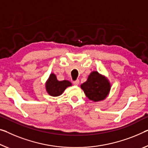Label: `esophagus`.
Wrapping results in <instances>:
<instances>
[{"label": "esophagus", "instance_id": "obj_1", "mask_svg": "<svg viewBox=\"0 0 148 148\" xmlns=\"http://www.w3.org/2000/svg\"><path fill=\"white\" fill-rule=\"evenodd\" d=\"M73 83L74 85H76V86L79 85V79H77V80H76V81H75L73 82Z\"/></svg>", "mask_w": 148, "mask_h": 148}]
</instances>
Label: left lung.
Returning a JSON list of instances; mask_svg holds the SVG:
<instances>
[{"label":"left lung","mask_w":148,"mask_h":148,"mask_svg":"<svg viewBox=\"0 0 148 148\" xmlns=\"http://www.w3.org/2000/svg\"><path fill=\"white\" fill-rule=\"evenodd\" d=\"M81 88L88 99L98 102L105 99L110 90V83L105 77L97 71H92Z\"/></svg>","instance_id":"8db88e82"}]
</instances>
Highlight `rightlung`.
I'll list each match as a JSON object with an SVG mask.
<instances>
[{"instance_id":"obj_1","label":"right lung","mask_w":148,"mask_h":148,"mask_svg":"<svg viewBox=\"0 0 148 148\" xmlns=\"http://www.w3.org/2000/svg\"><path fill=\"white\" fill-rule=\"evenodd\" d=\"M71 85V83L69 81H58L56 75L51 73L45 83V88L49 95L52 97H58L62 94L65 88Z\"/></svg>"}]
</instances>
